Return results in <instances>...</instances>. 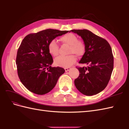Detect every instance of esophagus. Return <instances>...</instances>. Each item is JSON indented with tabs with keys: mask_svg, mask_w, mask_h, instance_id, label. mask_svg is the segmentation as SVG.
I'll return each instance as SVG.
<instances>
[{
	"mask_svg": "<svg viewBox=\"0 0 129 129\" xmlns=\"http://www.w3.org/2000/svg\"><path fill=\"white\" fill-rule=\"evenodd\" d=\"M64 69H65V71H69V70L70 69V68H65Z\"/></svg>",
	"mask_w": 129,
	"mask_h": 129,
	"instance_id": "obj_1",
	"label": "esophagus"
}]
</instances>
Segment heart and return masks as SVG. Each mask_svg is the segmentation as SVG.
Instances as JSON below:
<instances>
[{
	"label": "heart",
	"mask_w": 129,
	"mask_h": 129,
	"mask_svg": "<svg viewBox=\"0 0 129 129\" xmlns=\"http://www.w3.org/2000/svg\"><path fill=\"white\" fill-rule=\"evenodd\" d=\"M61 42L69 46L68 56H59L54 59V64L59 67L68 68L73 65L76 61V57L74 54L78 56L83 55L85 51V44L81 40H77L76 35L73 33L65 34L60 38ZM48 50L51 55L56 56L59 53V46L55 40L50 41L48 44Z\"/></svg>",
	"instance_id": "heart-1"
}]
</instances>
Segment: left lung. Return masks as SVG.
<instances>
[{
    "label": "left lung",
    "mask_w": 129,
    "mask_h": 129,
    "mask_svg": "<svg viewBox=\"0 0 129 129\" xmlns=\"http://www.w3.org/2000/svg\"><path fill=\"white\" fill-rule=\"evenodd\" d=\"M70 31L80 36L84 41L85 52L79 63L88 65L76 67L80 75L74 81L75 85L83 94H97L106 87L111 77L114 67L111 47L105 39L87 29Z\"/></svg>",
    "instance_id": "left-lung-1"
}]
</instances>
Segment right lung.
<instances>
[{"instance_id":"obj_1","label":"right lung","mask_w":129,"mask_h":129,"mask_svg":"<svg viewBox=\"0 0 129 129\" xmlns=\"http://www.w3.org/2000/svg\"><path fill=\"white\" fill-rule=\"evenodd\" d=\"M68 32L47 29L29 34L23 38L17 50L16 64L18 76L28 90L42 95L54 87L65 70L51 67L53 59L48 50V44Z\"/></svg>"}]
</instances>
